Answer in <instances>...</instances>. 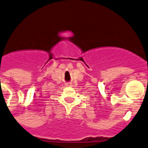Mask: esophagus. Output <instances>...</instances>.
Returning <instances> with one entry per match:
<instances>
[{"label":"esophagus","instance_id":"obj_1","mask_svg":"<svg viewBox=\"0 0 148 148\" xmlns=\"http://www.w3.org/2000/svg\"><path fill=\"white\" fill-rule=\"evenodd\" d=\"M66 86H69V85H70V84H68H68H66Z\"/></svg>","mask_w":148,"mask_h":148}]
</instances>
